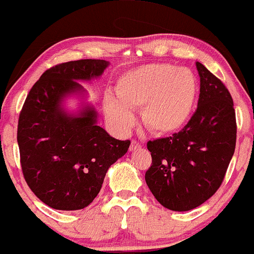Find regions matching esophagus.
<instances>
[{"label": "esophagus", "instance_id": "1", "mask_svg": "<svg viewBox=\"0 0 254 254\" xmlns=\"http://www.w3.org/2000/svg\"><path fill=\"white\" fill-rule=\"evenodd\" d=\"M142 148V145H140L139 142H137V140L132 139V142H130V146H129V150L130 151H135L138 150V149Z\"/></svg>", "mask_w": 254, "mask_h": 254}]
</instances>
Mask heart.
Listing matches in <instances>:
<instances>
[{"label": "heart", "mask_w": 254, "mask_h": 254, "mask_svg": "<svg viewBox=\"0 0 254 254\" xmlns=\"http://www.w3.org/2000/svg\"><path fill=\"white\" fill-rule=\"evenodd\" d=\"M199 85L194 73L170 64H149L125 72L116 84V95L104 96L106 119L126 133L139 110L144 126L155 134H172L190 119Z\"/></svg>", "instance_id": "heart-1"}]
</instances>
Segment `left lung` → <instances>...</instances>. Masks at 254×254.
I'll return each mask as SVG.
<instances>
[{"label": "left lung", "instance_id": "left-lung-1", "mask_svg": "<svg viewBox=\"0 0 254 254\" xmlns=\"http://www.w3.org/2000/svg\"><path fill=\"white\" fill-rule=\"evenodd\" d=\"M195 67L200 93L194 115L181 132L146 144L153 159L146 185L161 205L174 211L197 208L218 190L236 145L229 90L200 62Z\"/></svg>", "mask_w": 254, "mask_h": 254}]
</instances>
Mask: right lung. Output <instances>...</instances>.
<instances>
[{
    "label": "right lung",
    "mask_w": 254,
    "mask_h": 254,
    "mask_svg": "<svg viewBox=\"0 0 254 254\" xmlns=\"http://www.w3.org/2000/svg\"><path fill=\"white\" fill-rule=\"evenodd\" d=\"M109 64L79 60L48 69L30 89L19 115L17 140L24 179L41 202L57 210L90 204L109 167L129 148V140L115 139L98 126V112L78 83L98 79ZM69 97L81 100L78 112L65 108Z\"/></svg>",
    "instance_id": "1"
}]
</instances>
